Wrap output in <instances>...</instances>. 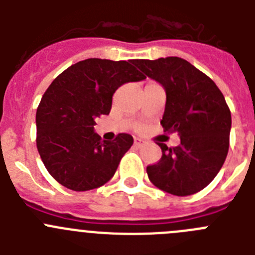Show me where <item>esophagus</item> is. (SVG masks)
Returning <instances> with one entry per match:
<instances>
[{
	"mask_svg": "<svg viewBox=\"0 0 255 255\" xmlns=\"http://www.w3.org/2000/svg\"><path fill=\"white\" fill-rule=\"evenodd\" d=\"M134 145L135 147H143L144 145V140L143 139H140V138H135L134 139Z\"/></svg>",
	"mask_w": 255,
	"mask_h": 255,
	"instance_id": "obj_1",
	"label": "esophagus"
}]
</instances>
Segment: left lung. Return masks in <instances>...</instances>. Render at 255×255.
<instances>
[{"label":"left lung","instance_id":"left-lung-1","mask_svg":"<svg viewBox=\"0 0 255 255\" xmlns=\"http://www.w3.org/2000/svg\"><path fill=\"white\" fill-rule=\"evenodd\" d=\"M132 64L163 87L164 131L177 132L180 144L162 149L159 162L148 166L154 186L177 197L206 188L221 170L229 152L231 112L211 78L184 58L132 60Z\"/></svg>","mask_w":255,"mask_h":255}]
</instances>
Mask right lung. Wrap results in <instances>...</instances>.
<instances>
[{
  "label": "right lung",
  "mask_w": 255,
  "mask_h": 255,
  "mask_svg": "<svg viewBox=\"0 0 255 255\" xmlns=\"http://www.w3.org/2000/svg\"><path fill=\"white\" fill-rule=\"evenodd\" d=\"M131 64L132 60L79 61L42 97L35 115L38 152L51 176L65 188L87 191L105 185L132 145L130 134H119L111 141L94 131L97 117L111 111L117 88L145 79Z\"/></svg>",
  "instance_id": "add662e5"
}]
</instances>
